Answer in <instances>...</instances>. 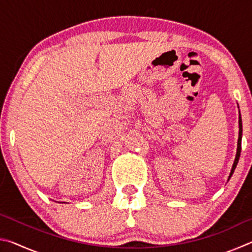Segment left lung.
<instances>
[{
  "label": "left lung",
  "instance_id": "obj_1",
  "mask_svg": "<svg viewBox=\"0 0 252 252\" xmlns=\"http://www.w3.org/2000/svg\"><path fill=\"white\" fill-rule=\"evenodd\" d=\"M238 108H239V106H238ZM241 139H242V120H241L240 111H239V138H238V144H237V153H236V158H234L231 171H230V174H229L228 181L230 180V178L232 177V174L234 172V170H236V167H237V164H238L239 158H240V153H241Z\"/></svg>",
  "mask_w": 252,
  "mask_h": 252
}]
</instances>
